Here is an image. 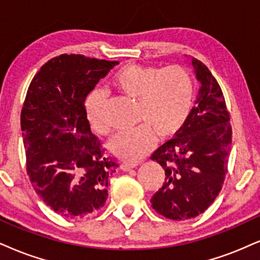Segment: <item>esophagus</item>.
Wrapping results in <instances>:
<instances>
[{
	"mask_svg": "<svg viewBox=\"0 0 260 260\" xmlns=\"http://www.w3.org/2000/svg\"><path fill=\"white\" fill-rule=\"evenodd\" d=\"M137 164H129V162H123V164H120V169L124 170V171H130L131 169L136 168Z\"/></svg>",
	"mask_w": 260,
	"mask_h": 260,
	"instance_id": "esophagus-1",
	"label": "esophagus"
}]
</instances>
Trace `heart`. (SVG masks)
I'll return each instance as SVG.
<instances>
[{
	"label": "heart",
	"mask_w": 260,
	"mask_h": 260,
	"mask_svg": "<svg viewBox=\"0 0 260 260\" xmlns=\"http://www.w3.org/2000/svg\"><path fill=\"white\" fill-rule=\"evenodd\" d=\"M112 86L121 94L137 100L136 123L130 130L118 133L108 142V148L118 158L135 162L159 140L172 137L182 129L194 101V81L181 65L156 67L127 63L112 77ZM105 96L92 91L85 99V115L96 133H108L102 106Z\"/></svg>",
	"instance_id": "heart-1"
}]
</instances>
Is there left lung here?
I'll use <instances>...</instances> for the list:
<instances>
[{"label": "left lung", "instance_id": "1", "mask_svg": "<svg viewBox=\"0 0 260 260\" xmlns=\"http://www.w3.org/2000/svg\"><path fill=\"white\" fill-rule=\"evenodd\" d=\"M191 57L199 90L197 106L176 137L153 153L165 171V182L150 199L165 218L198 217L216 200L228 171L232 125L223 91L210 70Z\"/></svg>", "mask_w": 260, "mask_h": 260}]
</instances>
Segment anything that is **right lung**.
Instances as JSON below:
<instances>
[{"instance_id":"right-lung-1","label":"right lung","mask_w":260,"mask_h":260,"mask_svg":"<svg viewBox=\"0 0 260 260\" xmlns=\"http://www.w3.org/2000/svg\"><path fill=\"white\" fill-rule=\"evenodd\" d=\"M118 63L61 54L48 60L28 85L20 114L26 172L35 191L62 217L90 216L107 200L118 162L91 133L84 101Z\"/></svg>"}]
</instances>
